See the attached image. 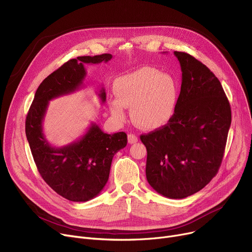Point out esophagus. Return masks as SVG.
<instances>
[{"mask_svg": "<svg viewBox=\"0 0 252 252\" xmlns=\"http://www.w3.org/2000/svg\"><path fill=\"white\" fill-rule=\"evenodd\" d=\"M127 141H128V144H135L138 142V137L132 135V133H129V135H127Z\"/></svg>", "mask_w": 252, "mask_h": 252, "instance_id": "1", "label": "esophagus"}]
</instances>
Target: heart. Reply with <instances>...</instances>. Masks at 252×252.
<instances>
[{"label": "heart", "mask_w": 252, "mask_h": 252, "mask_svg": "<svg viewBox=\"0 0 252 252\" xmlns=\"http://www.w3.org/2000/svg\"><path fill=\"white\" fill-rule=\"evenodd\" d=\"M119 99H112L109 108L116 121L126 120V107L131 108V120L144 129H155L168 123L176 109L178 85L167 73L143 66L114 82Z\"/></svg>", "instance_id": "heart-1"}]
</instances>
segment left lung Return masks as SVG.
I'll list each match as a JSON object with an SVG mask.
<instances>
[{"mask_svg": "<svg viewBox=\"0 0 252 252\" xmlns=\"http://www.w3.org/2000/svg\"><path fill=\"white\" fill-rule=\"evenodd\" d=\"M182 79L174 114L161 128L141 136L146 176L169 198H184L218 173L231 126V107L220 81L192 56L174 52Z\"/></svg>", "mask_w": 252, "mask_h": 252, "instance_id": "left-lung-1", "label": "left lung"}]
</instances>
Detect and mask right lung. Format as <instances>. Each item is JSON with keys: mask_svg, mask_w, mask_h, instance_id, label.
<instances>
[{"mask_svg": "<svg viewBox=\"0 0 252 252\" xmlns=\"http://www.w3.org/2000/svg\"><path fill=\"white\" fill-rule=\"evenodd\" d=\"M110 54L78 57L64 63L46 77L37 88L25 122V132L37 170L58 194L71 202H87L98 195L109 177L115 153L126 146V133L108 135L91 124L81 139L63 147H53L44 137L42 123L54 98L73 93L82 87L86 77L85 63H107ZM102 103L106 94L99 92Z\"/></svg>", "mask_w": 252, "mask_h": 252, "instance_id": "1", "label": "right lung"}]
</instances>
